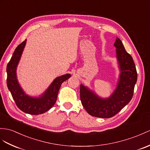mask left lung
I'll use <instances>...</instances> for the list:
<instances>
[{"label":"left lung","instance_id":"1","mask_svg":"<svg viewBox=\"0 0 150 150\" xmlns=\"http://www.w3.org/2000/svg\"><path fill=\"white\" fill-rule=\"evenodd\" d=\"M114 46L116 47L120 74L116 88L109 98H102L88 88L80 85V98L86 111L95 117L109 118L116 115L132 99L137 74L133 58L128 53L119 38Z\"/></svg>","mask_w":150,"mask_h":150}]
</instances>
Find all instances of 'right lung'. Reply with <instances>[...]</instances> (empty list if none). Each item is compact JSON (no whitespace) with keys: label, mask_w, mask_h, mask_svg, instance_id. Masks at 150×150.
<instances>
[{"label":"right lung","mask_w":150,"mask_h":150,"mask_svg":"<svg viewBox=\"0 0 150 150\" xmlns=\"http://www.w3.org/2000/svg\"><path fill=\"white\" fill-rule=\"evenodd\" d=\"M27 39L18 45L7 65V85L18 108L24 112L37 115L48 111L55 104L62 83L71 77L64 74L54 79L47 89L39 97H32L25 93L18 83L16 67L26 45Z\"/></svg>","instance_id":"add662e5"}]
</instances>
